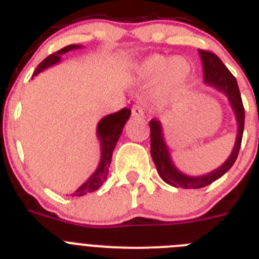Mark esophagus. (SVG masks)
Wrapping results in <instances>:
<instances>
[{
	"label": "esophagus",
	"instance_id": "esophagus-1",
	"mask_svg": "<svg viewBox=\"0 0 259 259\" xmlns=\"http://www.w3.org/2000/svg\"><path fill=\"white\" fill-rule=\"evenodd\" d=\"M132 115L139 116V118H144V107L139 104L134 105V106H132Z\"/></svg>",
	"mask_w": 259,
	"mask_h": 259
}]
</instances>
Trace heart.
Instances as JSON below:
<instances>
[{"label": "heart", "instance_id": "b5f03b06", "mask_svg": "<svg viewBox=\"0 0 259 259\" xmlns=\"http://www.w3.org/2000/svg\"><path fill=\"white\" fill-rule=\"evenodd\" d=\"M137 75L145 81H155V97L162 104H168L179 97L191 75V65L184 57L153 54L141 62Z\"/></svg>", "mask_w": 259, "mask_h": 259}]
</instances>
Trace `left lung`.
Instances as JSON below:
<instances>
[{
	"label": "left lung",
	"instance_id": "obj_1",
	"mask_svg": "<svg viewBox=\"0 0 259 259\" xmlns=\"http://www.w3.org/2000/svg\"><path fill=\"white\" fill-rule=\"evenodd\" d=\"M200 54L203 63L205 83L210 84V85L219 89L221 92L226 93V96L230 100L231 106H232V109L235 110V114H236L237 130L239 131H237L236 144L233 146L232 153H231L227 161L224 162L219 168L207 174V175L192 178V176L182 174L174 166L166 144L163 141L161 124L155 119L150 120V153H152L153 161H154L158 172L167 184L184 189L203 188V187H206V185L211 184L212 182L219 179L221 176H223L230 170L232 164L235 163V161H236L237 155H239L242 140V132H244V122H245V110H244L241 95H240L239 85H237L235 76L223 65V62L221 61V58L217 54L209 52V50H200Z\"/></svg>",
	"mask_w": 259,
	"mask_h": 259
}]
</instances>
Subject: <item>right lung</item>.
Listing matches in <instances>:
<instances>
[{
    "instance_id": "1",
    "label": "right lung",
    "mask_w": 259,
    "mask_h": 259,
    "mask_svg": "<svg viewBox=\"0 0 259 259\" xmlns=\"http://www.w3.org/2000/svg\"><path fill=\"white\" fill-rule=\"evenodd\" d=\"M76 48L79 47H77V45H67V47L62 48L58 52L50 54L49 57H47V58L37 66V68L35 70L33 75L40 74L44 68L57 63L62 54H65V53L70 52V50L72 49H76ZM130 115H131V109L124 107V109L119 110L116 113L105 116L104 119H101V122L98 123L97 135L100 141H101V162L98 164V168L96 170V172L93 174V175L91 176V178H89V179L87 180V182L84 183L72 196H84V194L89 193V192L97 191V189L102 185V183L106 180L110 163H111V157H113V150L114 148H115L116 143H118L119 136L122 134L123 127H124L125 124V120L130 118Z\"/></svg>"
}]
</instances>
